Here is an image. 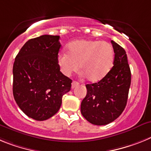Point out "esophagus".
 Segmentation results:
<instances>
[{
  "label": "esophagus",
  "mask_w": 151,
  "mask_h": 151,
  "mask_svg": "<svg viewBox=\"0 0 151 151\" xmlns=\"http://www.w3.org/2000/svg\"><path fill=\"white\" fill-rule=\"evenodd\" d=\"M78 85H79V83H78V82H77V81H73V82H72V83H71L72 89L75 88L76 86H77Z\"/></svg>",
  "instance_id": "34e87169"
}]
</instances>
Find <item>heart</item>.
<instances>
[{
    "label": "heart",
    "mask_w": 151,
    "mask_h": 151,
    "mask_svg": "<svg viewBox=\"0 0 151 151\" xmlns=\"http://www.w3.org/2000/svg\"><path fill=\"white\" fill-rule=\"evenodd\" d=\"M68 54L60 52L58 65L64 75L70 76L78 68L90 82H97L108 74L114 60L112 45L106 42L78 39L68 45Z\"/></svg>",
    "instance_id": "heart-1"
}]
</instances>
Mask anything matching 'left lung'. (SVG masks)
Masks as SVG:
<instances>
[{
	"label": "left lung",
	"instance_id": "8db88e82",
	"mask_svg": "<svg viewBox=\"0 0 151 151\" xmlns=\"http://www.w3.org/2000/svg\"><path fill=\"white\" fill-rule=\"evenodd\" d=\"M113 67L97 83L86 84V97L81 106V114L91 124L105 125L115 121L126 106L131 86V70L126 52L114 41Z\"/></svg>",
	"mask_w": 151,
	"mask_h": 151
}]
</instances>
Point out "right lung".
Segmentation results:
<instances>
[{
  "mask_svg": "<svg viewBox=\"0 0 151 151\" xmlns=\"http://www.w3.org/2000/svg\"><path fill=\"white\" fill-rule=\"evenodd\" d=\"M59 36L43 35L25 43L13 67V94L16 103L29 118L44 121L61 107L62 96L72 81L60 71L58 55Z\"/></svg>",
  "mask_w": 151,
  "mask_h": 151,
  "instance_id": "add662e5",
  "label": "right lung"
}]
</instances>
